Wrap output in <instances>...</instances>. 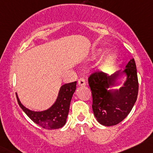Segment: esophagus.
I'll return each mask as SVG.
<instances>
[{
    "label": "esophagus",
    "mask_w": 153,
    "mask_h": 153,
    "mask_svg": "<svg viewBox=\"0 0 153 153\" xmlns=\"http://www.w3.org/2000/svg\"><path fill=\"white\" fill-rule=\"evenodd\" d=\"M78 85L79 86H85V80L84 78H80L78 80Z\"/></svg>",
    "instance_id": "obj_1"
}]
</instances>
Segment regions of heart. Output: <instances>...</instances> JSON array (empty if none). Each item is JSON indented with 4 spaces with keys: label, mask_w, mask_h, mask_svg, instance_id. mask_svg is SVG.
Masks as SVG:
<instances>
[{
    "label": "heart",
    "mask_w": 153,
    "mask_h": 153,
    "mask_svg": "<svg viewBox=\"0 0 153 153\" xmlns=\"http://www.w3.org/2000/svg\"><path fill=\"white\" fill-rule=\"evenodd\" d=\"M102 54V51L101 49H97L93 52L92 56L93 58H97L101 56ZM117 62V56L115 53H109L102 59L100 64V69L102 71H109L116 65Z\"/></svg>",
    "instance_id": "b5f03b06"
}]
</instances>
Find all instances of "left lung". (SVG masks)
I'll return each instance as SVG.
<instances>
[{"label":"left lung","mask_w":153,"mask_h":153,"mask_svg":"<svg viewBox=\"0 0 153 153\" xmlns=\"http://www.w3.org/2000/svg\"><path fill=\"white\" fill-rule=\"evenodd\" d=\"M126 77L123 86L120 80ZM88 84L93 98L94 115L97 120L105 126H112L124 120L133 108L139 89L135 61L131 59L123 71L119 70L109 75L102 72L93 73L88 78Z\"/></svg>","instance_id":"1"}]
</instances>
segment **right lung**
<instances>
[{"label":"right lung","mask_w":153,"mask_h":153,"mask_svg":"<svg viewBox=\"0 0 153 153\" xmlns=\"http://www.w3.org/2000/svg\"><path fill=\"white\" fill-rule=\"evenodd\" d=\"M76 84L77 82L75 81L62 85L54 103L43 111H34L27 108L20 102L16 93V99L22 110L34 123L48 130L60 128L66 123L70 102L76 89Z\"/></svg>","instance_id":"1"}]
</instances>
